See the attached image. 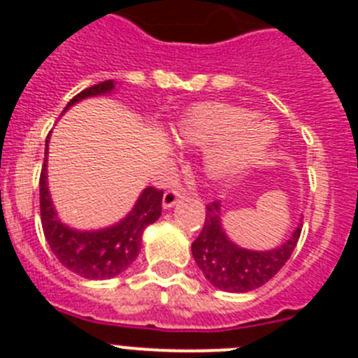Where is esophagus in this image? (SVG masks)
<instances>
[{
	"label": "esophagus",
	"instance_id": "34e87169",
	"mask_svg": "<svg viewBox=\"0 0 358 358\" xmlns=\"http://www.w3.org/2000/svg\"><path fill=\"white\" fill-rule=\"evenodd\" d=\"M185 197H186V194L182 192V189H169V192L163 195V208L164 210H170V208L176 206L177 202Z\"/></svg>",
	"mask_w": 358,
	"mask_h": 358
}]
</instances>
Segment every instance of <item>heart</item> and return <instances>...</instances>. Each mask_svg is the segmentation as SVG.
Returning a JSON list of instances; mask_svg holds the SVG:
<instances>
[{
	"label": "heart",
	"mask_w": 358,
	"mask_h": 358,
	"mask_svg": "<svg viewBox=\"0 0 358 358\" xmlns=\"http://www.w3.org/2000/svg\"><path fill=\"white\" fill-rule=\"evenodd\" d=\"M179 145L208 147L206 170L217 181H227L255 169L276 141L274 125L255 118L245 107L226 102H204L189 107L172 129Z\"/></svg>",
	"instance_id": "1"
}]
</instances>
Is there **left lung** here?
<instances>
[{
  "mask_svg": "<svg viewBox=\"0 0 358 358\" xmlns=\"http://www.w3.org/2000/svg\"><path fill=\"white\" fill-rule=\"evenodd\" d=\"M299 220L289 240L268 251H252L236 245L222 226L220 202L206 206L201 235L192 243L195 264L211 285L226 292H249L265 285L290 258L301 235Z\"/></svg>",
  "mask_w": 358,
  "mask_h": 358,
  "instance_id": "1",
  "label": "left lung"
}]
</instances>
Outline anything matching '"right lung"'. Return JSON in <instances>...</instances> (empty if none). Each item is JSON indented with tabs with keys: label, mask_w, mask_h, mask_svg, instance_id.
<instances>
[{
	"label": "right lung",
	"mask_w": 358,
	"mask_h": 358,
	"mask_svg": "<svg viewBox=\"0 0 358 358\" xmlns=\"http://www.w3.org/2000/svg\"><path fill=\"white\" fill-rule=\"evenodd\" d=\"M116 90L115 80L94 84L77 96H73L64 107L62 115L69 107L85 98L106 96ZM48 143L44 148V164L39 179L41 195V222L44 236L57 260L71 273L87 280H109L123 271H127L138 258L141 249V236L145 227L154 224L161 217L163 189L147 186L136 201L134 208L120 222L100 229H75L61 220L53 206L48 188Z\"/></svg>",
	"instance_id": "add662e5"
}]
</instances>
